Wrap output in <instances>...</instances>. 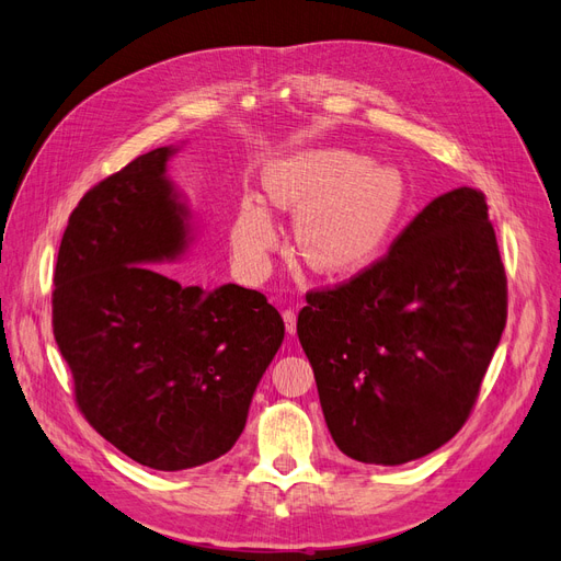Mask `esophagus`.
<instances>
[{"label": "esophagus", "instance_id": "obj_1", "mask_svg": "<svg viewBox=\"0 0 561 561\" xmlns=\"http://www.w3.org/2000/svg\"><path fill=\"white\" fill-rule=\"evenodd\" d=\"M283 320H285L287 334H295L297 332V311L295 309H285L283 311Z\"/></svg>", "mask_w": 561, "mask_h": 561}]
</instances>
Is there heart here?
Returning a JSON list of instances; mask_svg holds the SVG:
<instances>
[{
  "label": "heart",
  "instance_id": "obj_1",
  "mask_svg": "<svg viewBox=\"0 0 561 561\" xmlns=\"http://www.w3.org/2000/svg\"><path fill=\"white\" fill-rule=\"evenodd\" d=\"M264 192L295 217V243L320 274H351L377 257L404 203L402 178L344 149H311L271 163ZM276 243L268 213L245 198L233 222V248L245 266H262Z\"/></svg>",
  "mask_w": 561,
  "mask_h": 561
}]
</instances>
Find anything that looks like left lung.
<instances>
[{
    "label": "left lung",
    "mask_w": 561,
    "mask_h": 561,
    "mask_svg": "<svg viewBox=\"0 0 561 561\" xmlns=\"http://www.w3.org/2000/svg\"><path fill=\"white\" fill-rule=\"evenodd\" d=\"M486 198L431 201L388 254L307 293L297 334L334 445L400 466L463 428L507 318V278Z\"/></svg>",
    "instance_id": "obj_1"
}]
</instances>
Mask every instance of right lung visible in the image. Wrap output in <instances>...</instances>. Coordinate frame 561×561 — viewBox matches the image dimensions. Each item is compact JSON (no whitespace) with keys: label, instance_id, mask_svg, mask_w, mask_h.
I'll list each match as a JSON object with an SVG mask.
<instances>
[{"label":"right lung","instance_id":"obj_1","mask_svg":"<svg viewBox=\"0 0 561 561\" xmlns=\"http://www.w3.org/2000/svg\"><path fill=\"white\" fill-rule=\"evenodd\" d=\"M151 149L83 194L54 274V336L75 400L118 451L154 470L227 454L283 344L280 313L257 290L180 285L149 262L186 245V208Z\"/></svg>","mask_w":561,"mask_h":561}]
</instances>
